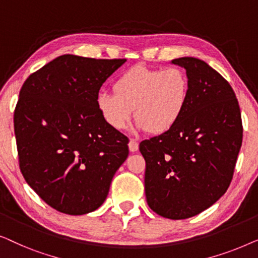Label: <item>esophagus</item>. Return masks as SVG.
Wrapping results in <instances>:
<instances>
[{"label": "esophagus", "instance_id": "esophagus-1", "mask_svg": "<svg viewBox=\"0 0 258 258\" xmlns=\"http://www.w3.org/2000/svg\"><path fill=\"white\" fill-rule=\"evenodd\" d=\"M128 146H129V150L133 151V153H135V151L139 150V143H137L136 140H134V139L130 140Z\"/></svg>", "mask_w": 258, "mask_h": 258}]
</instances>
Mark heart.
Segmentation results:
<instances>
[{
	"instance_id": "b5f03b06",
	"label": "heart",
	"mask_w": 258,
	"mask_h": 258,
	"mask_svg": "<svg viewBox=\"0 0 258 258\" xmlns=\"http://www.w3.org/2000/svg\"><path fill=\"white\" fill-rule=\"evenodd\" d=\"M114 93L97 95L102 118L112 129L121 130L135 111L136 128L153 134L168 132L184 111L189 96V80L177 67L153 69L133 67L115 80Z\"/></svg>"
}]
</instances>
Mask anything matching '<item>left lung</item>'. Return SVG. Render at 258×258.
Here are the masks:
<instances>
[{
	"label": "left lung",
	"instance_id": "left-lung-1",
	"mask_svg": "<svg viewBox=\"0 0 258 258\" xmlns=\"http://www.w3.org/2000/svg\"><path fill=\"white\" fill-rule=\"evenodd\" d=\"M189 80L186 107L177 123L144 140L148 206L162 217L184 220L202 213L230 185L242 146L238 101L227 80L202 59L171 61Z\"/></svg>",
	"mask_w": 258,
	"mask_h": 258
}]
</instances>
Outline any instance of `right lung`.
Segmentation results:
<instances>
[{
  "label": "right lung",
  "instance_id": "1",
  "mask_svg": "<svg viewBox=\"0 0 258 258\" xmlns=\"http://www.w3.org/2000/svg\"><path fill=\"white\" fill-rule=\"evenodd\" d=\"M125 61L62 55L21 88L14 112L21 172L59 213L100 208L128 157V137L105 123L96 104L102 84Z\"/></svg>",
  "mask_w": 258,
  "mask_h": 258
}]
</instances>
